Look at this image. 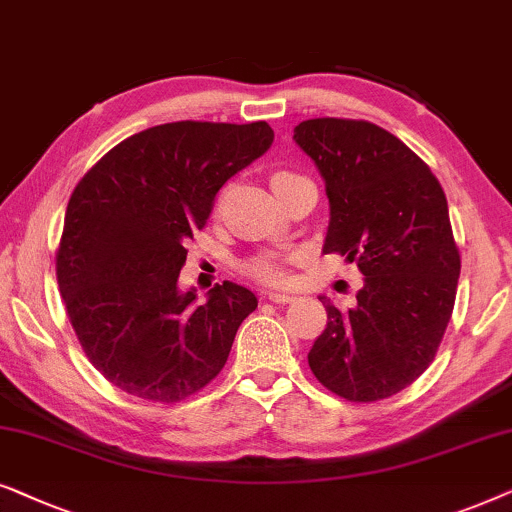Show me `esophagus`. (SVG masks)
Segmentation results:
<instances>
[{
	"mask_svg": "<svg viewBox=\"0 0 512 512\" xmlns=\"http://www.w3.org/2000/svg\"><path fill=\"white\" fill-rule=\"evenodd\" d=\"M267 299H269V302H274V304H290V302H295V295L271 290V292H267Z\"/></svg>",
	"mask_w": 512,
	"mask_h": 512,
	"instance_id": "obj_1",
	"label": "esophagus"
}]
</instances>
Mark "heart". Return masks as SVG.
<instances>
[{
  "mask_svg": "<svg viewBox=\"0 0 512 512\" xmlns=\"http://www.w3.org/2000/svg\"><path fill=\"white\" fill-rule=\"evenodd\" d=\"M283 177H292V173H288V170H278V173L271 175V182L283 180ZM248 274L264 283L288 281V269H285V262L276 260V257H257V260H252L248 264Z\"/></svg>",
  "mask_w": 512,
  "mask_h": 512,
  "instance_id": "heart-1",
  "label": "heart"
}]
</instances>
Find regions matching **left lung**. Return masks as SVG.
I'll use <instances>...</instances> for the list:
<instances>
[{
    "label": "left lung",
    "mask_w": 512,
    "mask_h": 512,
    "mask_svg": "<svg viewBox=\"0 0 512 512\" xmlns=\"http://www.w3.org/2000/svg\"><path fill=\"white\" fill-rule=\"evenodd\" d=\"M292 138L325 180L323 252L365 276L349 311L320 297L327 325L309 367L351 403L391 398L433 363L452 318L461 257L445 192L403 140L370 121L309 119Z\"/></svg>",
    "instance_id": "obj_1"
}]
</instances>
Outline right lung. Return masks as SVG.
I'll return each mask as SVG.
<instances>
[{"instance_id": "obj_1", "label": "right lung", "mask_w": 512, "mask_h": 512, "mask_svg": "<svg viewBox=\"0 0 512 512\" xmlns=\"http://www.w3.org/2000/svg\"><path fill=\"white\" fill-rule=\"evenodd\" d=\"M271 142L267 121L161 124L109 149L74 187L56 255L60 295L81 349L121 391L180 403L227 363L257 297L224 281L196 304L177 278L217 192Z\"/></svg>"}]
</instances>
